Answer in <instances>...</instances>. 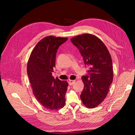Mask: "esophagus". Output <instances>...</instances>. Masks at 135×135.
Segmentation results:
<instances>
[{"mask_svg": "<svg viewBox=\"0 0 135 135\" xmlns=\"http://www.w3.org/2000/svg\"><path fill=\"white\" fill-rule=\"evenodd\" d=\"M75 83V80H69L68 81V83L70 85H73Z\"/></svg>", "mask_w": 135, "mask_h": 135, "instance_id": "obj_1", "label": "esophagus"}]
</instances>
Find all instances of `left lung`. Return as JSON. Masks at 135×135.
Masks as SVG:
<instances>
[{"instance_id": "8db88e82", "label": "left lung", "mask_w": 135, "mask_h": 135, "mask_svg": "<svg viewBox=\"0 0 135 135\" xmlns=\"http://www.w3.org/2000/svg\"><path fill=\"white\" fill-rule=\"evenodd\" d=\"M83 57L85 65H90L88 75L83 76L84 87L80 95L84 105L96 107L107 96L113 79L112 60L102 41L91 34L79 35L70 39Z\"/></svg>"}]
</instances>
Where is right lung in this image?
Here are the masks:
<instances>
[{"label":"right lung","instance_id":"add662e5","mask_svg":"<svg viewBox=\"0 0 135 135\" xmlns=\"http://www.w3.org/2000/svg\"><path fill=\"white\" fill-rule=\"evenodd\" d=\"M67 38L47 36L40 40L32 50L27 63V74L33 93L37 101L47 109L62 108L68 84L52 75L56 55L59 46Z\"/></svg>","mask_w":135,"mask_h":135}]
</instances>
